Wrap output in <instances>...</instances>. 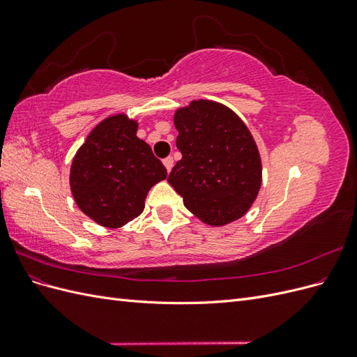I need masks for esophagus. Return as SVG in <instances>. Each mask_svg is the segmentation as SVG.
Returning a JSON list of instances; mask_svg holds the SVG:
<instances>
[{"mask_svg": "<svg viewBox=\"0 0 357 357\" xmlns=\"http://www.w3.org/2000/svg\"><path fill=\"white\" fill-rule=\"evenodd\" d=\"M164 165H165V168H167V171L169 172L171 171V168H172V165H174V159H172L171 156H168V158H165L164 159Z\"/></svg>", "mask_w": 357, "mask_h": 357, "instance_id": "1", "label": "esophagus"}]
</instances>
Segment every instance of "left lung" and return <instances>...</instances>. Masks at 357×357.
I'll use <instances>...</instances> for the list:
<instances>
[{"label": "left lung", "mask_w": 357, "mask_h": 357, "mask_svg": "<svg viewBox=\"0 0 357 357\" xmlns=\"http://www.w3.org/2000/svg\"><path fill=\"white\" fill-rule=\"evenodd\" d=\"M174 125L181 159L168 183L185 207L211 226L240 219L262 183L261 156L248 128L228 107L207 100L178 109Z\"/></svg>", "instance_id": "1"}]
</instances>
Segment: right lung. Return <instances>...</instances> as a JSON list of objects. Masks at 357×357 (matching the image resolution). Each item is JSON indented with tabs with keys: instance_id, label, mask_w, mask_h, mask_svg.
Masks as SVG:
<instances>
[{
	"instance_id": "add662e5",
	"label": "right lung",
	"mask_w": 357,
	"mask_h": 357,
	"mask_svg": "<svg viewBox=\"0 0 357 357\" xmlns=\"http://www.w3.org/2000/svg\"><path fill=\"white\" fill-rule=\"evenodd\" d=\"M126 114L104 119L77 150L70 186L79 208L105 228H121L144 210L150 188L167 178V168L137 137Z\"/></svg>"
}]
</instances>
